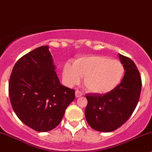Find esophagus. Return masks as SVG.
Masks as SVG:
<instances>
[{"mask_svg": "<svg viewBox=\"0 0 152 152\" xmlns=\"http://www.w3.org/2000/svg\"><path fill=\"white\" fill-rule=\"evenodd\" d=\"M75 95H76V98H79L82 96V92L77 90H76V92H75Z\"/></svg>", "mask_w": 152, "mask_h": 152, "instance_id": "esophagus-1", "label": "esophagus"}]
</instances>
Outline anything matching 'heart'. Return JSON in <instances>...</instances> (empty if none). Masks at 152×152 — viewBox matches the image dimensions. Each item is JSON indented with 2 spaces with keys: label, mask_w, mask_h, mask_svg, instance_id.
Here are the masks:
<instances>
[{
  "label": "heart",
  "mask_w": 152,
  "mask_h": 152,
  "mask_svg": "<svg viewBox=\"0 0 152 152\" xmlns=\"http://www.w3.org/2000/svg\"><path fill=\"white\" fill-rule=\"evenodd\" d=\"M125 73L118 60L100 55L83 56L67 63L63 69V77L67 84H77L84 77V85L92 93L105 94L116 88Z\"/></svg>",
  "instance_id": "obj_1"
}]
</instances>
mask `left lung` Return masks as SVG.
<instances>
[{
    "instance_id": "left-lung-1",
    "label": "left lung",
    "mask_w": 152,
    "mask_h": 152,
    "mask_svg": "<svg viewBox=\"0 0 152 152\" xmlns=\"http://www.w3.org/2000/svg\"><path fill=\"white\" fill-rule=\"evenodd\" d=\"M125 73L115 90L105 94H87L85 118L93 129L110 132L129 118L140 99L142 81L140 72L130 58L119 53Z\"/></svg>"
}]
</instances>
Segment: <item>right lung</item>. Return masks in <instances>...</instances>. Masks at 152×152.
Listing matches in <instances>:
<instances>
[{"mask_svg":"<svg viewBox=\"0 0 152 152\" xmlns=\"http://www.w3.org/2000/svg\"><path fill=\"white\" fill-rule=\"evenodd\" d=\"M9 95L14 112L37 132L57 126L75 90L60 84L48 46H40L20 58L12 69Z\"/></svg>","mask_w":152,"mask_h":152,"instance_id":"add662e5","label":"right lung"}]
</instances>
